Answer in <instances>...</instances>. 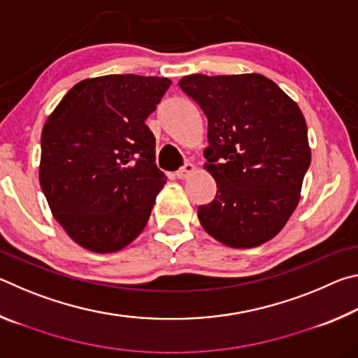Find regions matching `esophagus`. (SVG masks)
Wrapping results in <instances>:
<instances>
[{
    "label": "esophagus",
    "mask_w": 358,
    "mask_h": 358,
    "mask_svg": "<svg viewBox=\"0 0 358 358\" xmlns=\"http://www.w3.org/2000/svg\"><path fill=\"white\" fill-rule=\"evenodd\" d=\"M194 171H196V167H194V164H191V162H186V164L180 169V171H177V177L180 180H186L189 178L191 175L194 173Z\"/></svg>",
    "instance_id": "esophagus-1"
}]
</instances>
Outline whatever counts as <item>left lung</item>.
I'll return each mask as SVG.
<instances>
[{"label":"left lung","mask_w":358,"mask_h":358,"mask_svg":"<svg viewBox=\"0 0 358 358\" xmlns=\"http://www.w3.org/2000/svg\"><path fill=\"white\" fill-rule=\"evenodd\" d=\"M178 85L208 120L203 169L217 191L197 211L205 232L240 250L271 240L299 205L311 162L300 107L262 74H192Z\"/></svg>","instance_id":"8db88e82"}]
</instances>
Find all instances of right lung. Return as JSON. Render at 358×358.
Listing matches in <instances>:
<instances>
[{"instance_id":"1","label":"right lung","mask_w":358,"mask_h":358,"mask_svg":"<svg viewBox=\"0 0 358 358\" xmlns=\"http://www.w3.org/2000/svg\"><path fill=\"white\" fill-rule=\"evenodd\" d=\"M171 78H85L59 101L41 137L39 181L66 234L85 250L117 252L148 222L167 177L145 124Z\"/></svg>"}]
</instances>
